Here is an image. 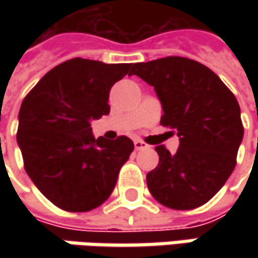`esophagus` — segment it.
I'll return each instance as SVG.
<instances>
[{
    "label": "esophagus",
    "mask_w": 258,
    "mask_h": 258,
    "mask_svg": "<svg viewBox=\"0 0 258 258\" xmlns=\"http://www.w3.org/2000/svg\"><path fill=\"white\" fill-rule=\"evenodd\" d=\"M135 149L136 151H141V149H146V148H149V145L145 144L144 141H141V139H135Z\"/></svg>",
    "instance_id": "34e87169"
}]
</instances>
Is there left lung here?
<instances>
[{
	"label": "left lung",
	"mask_w": 258,
	"mask_h": 258,
	"mask_svg": "<svg viewBox=\"0 0 258 258\" xmlns=\"http://www.w3.org/2000/svg\"><path fill=\"white\" fill-rule=\"evenodd\" d=\"M131 75L154 86L164 114L161 124L179 136L171 154L155 148L159 164L146 175L155 200L172 210H194L218 192L235 168L244 127L240 106L221 79L185 57L136 63Z\"/></svg>",
	"instance_id": "8db88e82"
}]
</instances>
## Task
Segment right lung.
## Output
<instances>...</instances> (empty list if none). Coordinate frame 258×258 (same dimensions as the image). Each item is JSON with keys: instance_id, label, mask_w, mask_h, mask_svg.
Segmentation results:
<instances>
[{"instance_id": "obj_1", "label": "right lung", "mask_w": 258, "mask_h": 258, "mask_svg": "<svg viewBox=\"0 0 258 258\" xmlns=\"http://www.w3.org/2000/svg\"><path fill=\"white\" fill-rule=\"evenodd\" d=\"M131 67L76 57L51 69L23 100L17 142L25 172L64 211L86 213L102 205L134 151L127 136L94 139L90 127L92 120L109 114L110 89Z\"/></svg>"}]
</instances>
